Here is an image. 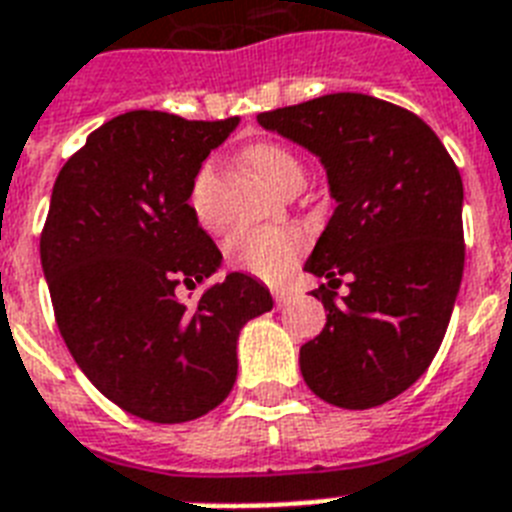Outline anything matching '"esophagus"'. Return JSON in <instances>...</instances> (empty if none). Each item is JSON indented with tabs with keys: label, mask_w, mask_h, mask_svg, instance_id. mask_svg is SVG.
I'll return each mask as SVG.
<instances>
[{
	"label": "esophagus",
	"mask_w": 512,
	"mask_h": 512,
	"mask_svg": "<svg viewBox=\"0 0 512 512\" xmlns=\"http://www.w3.org/2000/svg\"><path fill=\"white\" fill-rule=\"evenodd\" d=\"M289 297H292V292H289V289H273V300H276V305L289 303Z\"/></svg>",
	"instance_id": "esophagus-1"
}]
</instances>
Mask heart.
Listing matches in <instances>:
<instances>
[{
    "instance_id": "1",
    "label": "heart",
    "mask_w": 512,
    "mask_h": 512,
    "mask_svg": "<svg viewBox=\"0 0 512 512\" xmlns=\"http://www.w3.org/2000/svg\"><path fill=\"white\" fill-rule=\"evenodd\" d=\"M244 159L257 175L263 177L265 183L271 185L273 191L284 193L289 185L305 183V167L300 162V156L292 148L281 146V143H273V140L252 143L244 151ZM215 180L217 162L207 159L193 175L191 193H188L193 215L207 225L212 223ZM305 244H308V239H305V233L300 228H255V231L233 233L231 239L225 241V257H228V263L233 268L252 273L257 279L279 281L295 265Z\"/></svg>"
}]
</instances>
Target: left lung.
<instances>
[{
	"instance_id": "obj_1",
	"label": "left lung",
	"mask_w": 512,
	"mask_h": 512,
	"mask_svg": "<svg viewBox=\"0 0 512 512\" xmlns=\"http://www.w3.org/2000/svg\"><path fill=\"white\" fill-rule=\"evenodd\" d=\"M257 122L319 156L337 201L305 263L329 279L313 289L329 313L300 348L303 380L342 409L385 404L420 380L452 319L465 268L460 170L420 116L361 92Z\"/></svg>"
}]
</instances>
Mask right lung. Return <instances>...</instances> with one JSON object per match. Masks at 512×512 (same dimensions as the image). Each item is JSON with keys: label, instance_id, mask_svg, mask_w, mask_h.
I'll return each mask as SVG.
<instances>
[{"label": "right lung", "instance_id": "obj_1", "mask_svg": "<svg viewBox=\"0 0 512 512\" xmlns=\"http://www.w3.org/2000/svg\"><path fill=\"white\" fill-rule=\"evenodd\" d=\"M236 124L127 111L90 132L52 188L39 252L60 335L92 385L140 420L188 422L223 404L241 327L273 308L247 273L193 305L175 295L223 260L188 193Z\"/></svg>", "mask_w": 512, "mask_h": 512}]
</instances>
